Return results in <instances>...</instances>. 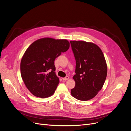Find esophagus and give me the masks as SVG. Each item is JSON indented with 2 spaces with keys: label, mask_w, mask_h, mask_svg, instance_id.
Returning a JSON list of instances; mask_svg holds the SVG:
<instances>
[{
  "label": "esophagus",
  "mask_w": 131,
  "mask_h": 131,
  "mask_svg": "<svg viewBox=\"0 0 131 131\" xmlns=\"http://www.w3.org/2000/svg\"><path fill=\"white\" fill-rule=\"evenodd\" d=\"M62 79H63V80H64V81H66V80H69L70 79V77H66L65 78H62Z\"/></svg>",
  "instance_id": "obj_1"
}]
</instances>
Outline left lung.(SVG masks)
Returning <instances> with one entry per match:
<instances>
[{"label":"left lung","mask_w":131,"mask_h":131,"mask_svg":"<svg viewBox=\"0 0 131 131\" xmlns=\"http://www.w3.org/2000/svg\"><path fill=\"white\" fill-rule=\"evenodd\" d=\"M70 42L76 60V74L73 78L75 86L71 94L79 100H90L101 90L105 82L107 74L105 58L100 48L92 42Z\"/></svg>","instance_id":"obj_1"}]
</instances>
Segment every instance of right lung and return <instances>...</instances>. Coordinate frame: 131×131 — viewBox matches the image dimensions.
<instances>
[{
    "mask_svg": "<svg viewBox=\"0 0 131 131\" xmlns=\"http://www.w3.org/2000/svg\"><path fill=\"white\" fill-rule=\"evenodd\" d=\"M66 39H39L26 50L20 61V74L27 89L34 96L45 98L54 93L59 83L54 59L69 49Z\"/></svg>",
    "mask_w": 131,
    "mask_h": 131,
    "instance_id": "right-lung-1",
    "label": "right lung"
}]
</instances>
